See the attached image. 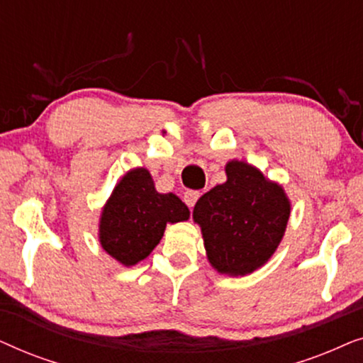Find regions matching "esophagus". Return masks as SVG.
<instances>
[{"instance_id":"esophagus-1","label":"esophagus","mask_w":363,"mask_h":363,"mask_svg":"<svg viewBox=\"0 0 363 363\" xmlns=\"http://www.w3.org/2000/svg\"><path fill=\"white\" fill-rule=\"evenodd\" d=\"M200 195H201L200 191L188 190V191H185V195H183V201H185L190 208H193V206H195V203L198 201V198H200Z\"/></svg>"}]
</instances>
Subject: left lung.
<instances>
[{
    "label": "left lung",
    "mask_w": 363,
    "mask_h": 363,
    "mask_svg": "<svg viewBox=\"0 0 363 363\" xmlns=\"http://www.w3.org/2000/svg\"><path fill=\"white\" fill-rule=\"evenodd\" d=\"M226 177L196 201L193 218L211 266L221 274L245 276L274 255L291 205L279 185L245 162L228 163Z\"/></svg>",
    "instance_id": "8db88e82"
}]
</instances>
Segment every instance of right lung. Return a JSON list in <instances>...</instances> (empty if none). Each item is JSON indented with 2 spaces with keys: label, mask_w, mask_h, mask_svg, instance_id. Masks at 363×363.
Instances as JSON below:
<instances>
[{
  "label": "right lung",
  "mask_w": 363,
  "mask_h": 363,
  "mask_svg": "<svg viewBox=\"0 0 363 363\" xmlns=\"http://www.w3.org/2000/svg\"><path fill=\"white\" fill-rule=\"evenodd\" d=\"M190 211L180 198L162 195L145 168H135L112 191L101 218V245L123 266L145 259L160 242L167 223L185 221Z\"/></svg>",
  "instance_id": "obj_1"
}]
</instances>
